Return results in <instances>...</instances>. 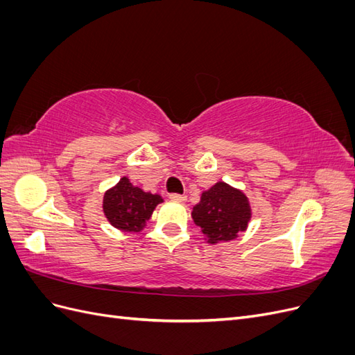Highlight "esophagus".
<instances>
[{"label": "esophagus", "mask_w": 355, "mask_h": 355, "mask_svg": "<svg viewBox=\"0 0 355 355\" xmlns=\"http://www.w3.org/2000/svg\"><path fill=\"white\" fill-rule=\"evenodd\" d=\"M168 198L171 201H176V202H185V200H187V197L182 196V194H170Z\"/></svg>", "instance_id": "1"}]
</instances>
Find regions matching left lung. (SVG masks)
<instances>
[{
  "mask_svg": "<svg viewBox=\"0 0 355 355\" xmlns=\"http://www.w3.org/2000/svg\"><path fill=\"white\" fill-rule=\"evenodd\" d=\"M252 218L250 204L241 191L218 182L204 191L201 200L192 209V219L207 243L230 241L245 231Z\"/></svg>",
  "mask_w": 355,
  "mask_h": 355,
  "instance_id": "left-lung-1",
  "label": "left lung"
}]
</instances>
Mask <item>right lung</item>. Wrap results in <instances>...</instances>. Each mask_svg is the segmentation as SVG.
<instances>
[{"label": "right lung", "mask_w": 355, "mask_h": 355, "mask_svg": "<svg viewBox=\"0 0 355 355\" xmlns=\"http://www.w3.org/2000/svg\"><path fill=\"white\" fill-rule=\"evenodd\" d=\"M163 202L158 194L135 187L127 178L105 192L103 213L112 227L124 232H139L151 218L157 204Z\"/></svg>", "instance_id": "right-lung-1"}]
</instances>
